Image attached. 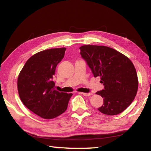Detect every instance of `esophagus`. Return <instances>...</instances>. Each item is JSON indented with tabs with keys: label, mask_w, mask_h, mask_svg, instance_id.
<instances>
[{
	"label": "esophagus",
	"mask_w": 151,
	"mask_h": 151,
	"mask_svg": "<svg viewBox=\"0 0 151 151\" xmlns=\"http://www.w3.org/2000/svg\"><path fill=\"white\" fill-rule=\"evenodd\" d=\"M81 93V94H83V95H84V96H89L92 95V93Z\"/></svg>",
	"instance_id": "esophagus-1"
}]
</instances>
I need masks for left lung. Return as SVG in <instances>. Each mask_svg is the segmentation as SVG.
<instances>
[{"label":"left lung","mask_w":151,"mask_h":151,"mask_svg":"<svg viewBox=\"0 0 151 151\" xmlns=\"http://www.w3.org/2000/svg\"><path fill=\"white\" fill-rule=\"evenodd\" d=\"M81 55L93 72L100 76L104 88L96 94L103 98L98 110L108 115H116L132 103L138 91V76L131 60L118 51L105 46L83 45Z\"/></svg>","instance_id":"obj_1"}]
</instances>
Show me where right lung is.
<instances>
[{"instance_id": "right-lung-1", "label": "right lung", "mask_w": 151, "mask_h": 151, "mask_svg": "<svg viewBox=\"0 0 151 151\" xmlns=\"http://www.w3.org/2000/svg\"><path fill=\"white\" fill-rule=\"evenodd\" d=\"M65 50L63 47L36 53L28 59L18 77L20 100L42 119H54L63 114L73 95L55 90L52 81L56 67L63 58Z\"/></svg>"}]
</instances>
